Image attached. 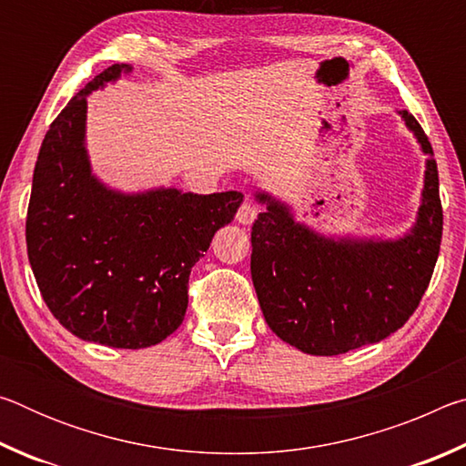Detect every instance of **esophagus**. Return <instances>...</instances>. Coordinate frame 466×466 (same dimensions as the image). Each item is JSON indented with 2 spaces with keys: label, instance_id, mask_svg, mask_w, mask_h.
<instances>
[{
  "label": "esophagus",
  "instance_id": "34e87169",
  "mask_svg": "<svg viewBox=\"0 0 466 466\" xmlns=\"http://www.w3.org/2000/svg\"><path fill=\"white\" fill-rule=\"evenodd\" d=\"M257 214H258V211H257L255 205H252L250 201H244L240 205L238 214H236V219H238V224H242V226H250L257 219Z\"/></svg>",
  "mask_w": 466,
  "mask_h": 466
}]
</instances>
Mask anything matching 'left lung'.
I'll return each instance as SVG.
<instances>
[{"label": "left lung", "mask_w": 466, "mask_h": 466, "mask_svg": "<svg viewBox=\"0 0 466 466\" xmlns=\"http://www.w3.org/2000/svg\"><path fill=\"white\" fill-rule=\"evenodd\" d=\"M400 121L425 157L421 203L397 238L333 236L298 222L291 205L257 191L263 214L252 224L250 275L267 325L310 356H339L399 330L420 306L438 261L441 203L438 167L421 125Z\"/></svg>", "instance_id": "1"}]
</instances>
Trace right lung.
Listing matches in <instances>:
<instances>
[{"mask_svg": "<svg viewBox=\"0 0 466 466\" xmlns=\"http://www.w3.org/2000/svg\"><path fill=\"white\" fill-rule=\"evenodd\" d=\"M131 72L125 63L106 67L53 121L26 218L28 261L53 317L77 339L116 350L156 345L180 327L193 265L244 199L177 187L125 193L94 175L88 96Z\"/></svg>", "mask_w": 466, "mask_h": 466, "instance_id": "add662e5", "label": "right lung"}]
</instances>
